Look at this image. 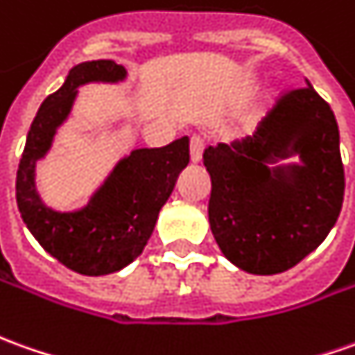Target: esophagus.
Wrapping results in <instances>:
<instances>
[{
    "instance_id": "34e87169",
    "label": "esophagus",
    "mask_w": 355,
    "mask_h": 355,
    "mask_svg": "<svg viewBox=\"0 0 355 355\" xmlns=\"http://www.w3.org/2000/svg\"><path fill=\"white\" fill-rule=\"evenodd\" d=\"M204 147H206V139L202 136H192L190 137V159L198 163L202 159V153H204Z\"/></svg>"
}]
</instances>
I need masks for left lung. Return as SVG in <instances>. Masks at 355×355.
Masks as SVG:
<instances>
[{
    "label": "left lung",
    "instance_id": "8db88e82",
    "mask_svg": "<svg viewBox=\"0 0 355 355\" xmlns=\"http://www.w3.org/2000/svg\"><path fill=\"white\" fill-rule=\"evenodd\" d=\"M299 155L301 164L270 168ZM216 243L250 274L286 272L319 247L344 200L340 134L329 103L307 83L288 91L252 136L204 151Z\"/></svg>",
    "mask_w": 355,
    "mask_h": 355
}]
</instances>
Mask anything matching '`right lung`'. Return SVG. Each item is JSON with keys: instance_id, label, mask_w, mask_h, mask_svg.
Wrapping results in <instances>:
<instances>
[{"instance_id": "add662e5", "label": "right lung", "mask_w": 355, "mask_h": 355, "mask_svg": "<svg viewBox=\"0 0 355 355\" xmlns=\"http://www.w3.org/2000/svg\"><path fill=\"white\" fill-rule=\"evenodd\" d=\"M124 66L93 60L76 66L56 93L40 105L17 171V206L28 231L64 266L83 276L118 272L141 254L180 171L190 161L188 137L165 147L136 149L118 163L83 209L46 208L35 188L36 161L52 146L58 126L73 107L77 89L91 81L118 83Z\"/></svg>"}]
</instances>
